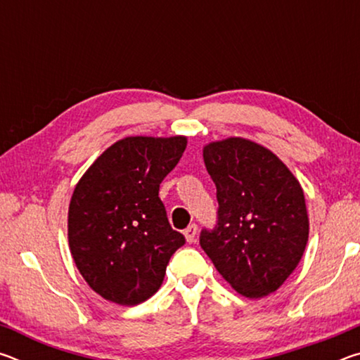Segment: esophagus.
Wrapping results in <instances>:
<instances>
[{"instance_id":"34e87169","label":"esophagus","mask_w":360,"mask_h":360,"mask_svg":"<svg viewBox=\"0 0 360 360\" xmlns=\"http://www.w3.org/2000/svg\"><path fill=\"white\" fill-rule=\"evenodd\" d=\"M197 230H198V227L195 224L188 225V227L184 230V236H186L187 243H193L195 241V236H197Z\"/></svg>"}]
</instances>
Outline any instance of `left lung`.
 I'll return each instance as SVG.
<instances>
[{
  "mask_svg": "<svg viewBox=\"0 0 360 360\" xmlns=\"http://www.w3.org/2000/svg\"><path fill=\"white\" fill-rule=\"evenodd\" d=\"M217 188V225L200 246L238 294L262 298L283 285L304 252L309 221L300 182L264 146L227 138L203 148Z\"/></svg>",
  "mask_w": 360,
  "mask_h": 360,
  "instance_id": "obj_1",
  "label": "left lung"
}]
</instances>
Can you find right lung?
<instances>
[{"label":"right lung","instance_id":"1","mask_svg":"<svg viewBox=\"0 0 360 360\" xmlns=\"http://www.w3.org/2000/svg\"><path fill=\"white\" fill-rule=\"evenodd\" d=\"M186 136H127L103 152L76 184L68 210L70 251L105 300L135 307L160 289L172 255L186 243L158 198Z\"/></svg>","mask_w":360,"mask_h":360}]
</instances>
